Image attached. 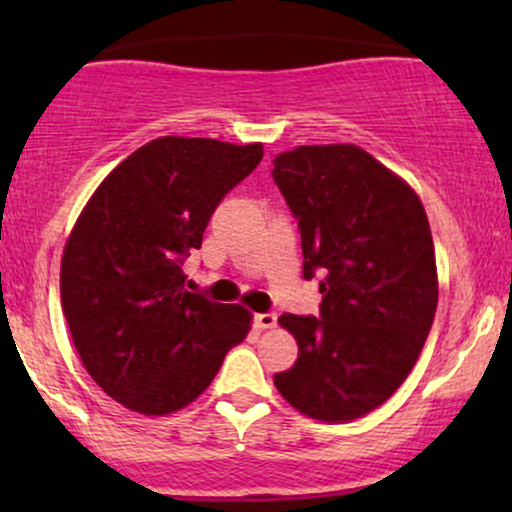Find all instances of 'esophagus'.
Masks as SVG:
<instances>
[{
    "mask_svg": "<svg viewBox=\"0 0 512 512\" xmlns=\"http://www.w3.org/2000/svg\"><path fill=\"white\" fill-rule=\"evenodd\" d=\"M255 322L260 330H274L276 327V315L274 313H257Z\"/></svg>",
    "mask_w": 512,
    "mask_h": 512,
    "instance_id": "esophagus-1",
    "label": "esophagus"
}]
</instances>
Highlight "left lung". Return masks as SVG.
<instances>
[{"label": "left lung", "mask_w": 512, "mask_h": 512, "mask_svg": "<svg viewBox=\"0 0 512 512\" xmlns=\"http://www.w3.org/2000/svg\"><path fill=\"white\" fill-rule=\"evenodd\" d=\"M274 182L298 219L320 317L284 313L296 363L274 375L308 419L346 424L385 404L419 361L438 305L436 250L419 195L356 144L296 146Z\"/></svg>", "instance_id": "1"}]
</instances>
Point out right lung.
Listing matches in <instances>:
<instances>
[{"instance_id": "add662e5", "label": "right lung", "mask_w": 512, "mask_h": 512, "mask_svg": "<svg viewBox=\"0 0 512 512\" xmlns=\"http://www.w3.org/2000/svg\"><path fill=\"white\" fill-rule=\"evenodd\" d=\"M262 156L260 142L158 137L81 209L62 252V310L88 375L129 411L166 416L192 404L248 337L250 310L187 291L182 262Z\"/></svg>"}]
</instances>
